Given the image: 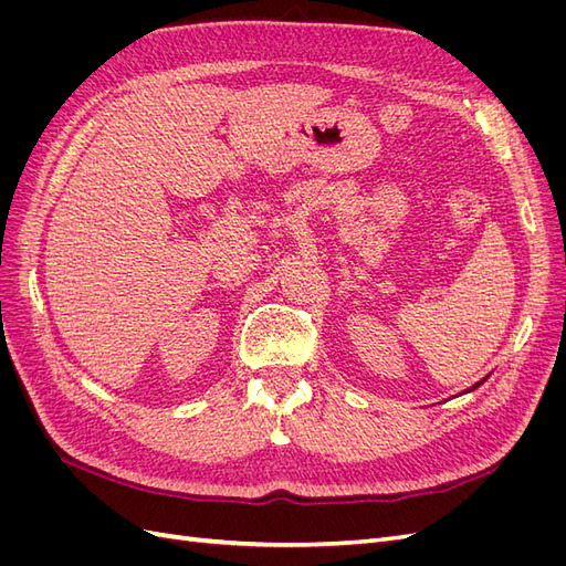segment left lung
Instances as JSON below:
<instances>
[{
  "label": "left lung",
  "mask_w": 566,
  "mask_h": 566,
  "mask_svg": "<svg viewBox=\"0 0 566 566\" xmlns=\"http://www.w3.org/2000/svg\"><path fill=\"white\" fill-rule=\"evenodd\" d=\"M484 382H486V378H484V380H479V382H476V385H472V387H470V389H468V391H472V389H476V387H479V385H484Z\"/></svg>",
  "instance_id": "1"
}]
</instances>
